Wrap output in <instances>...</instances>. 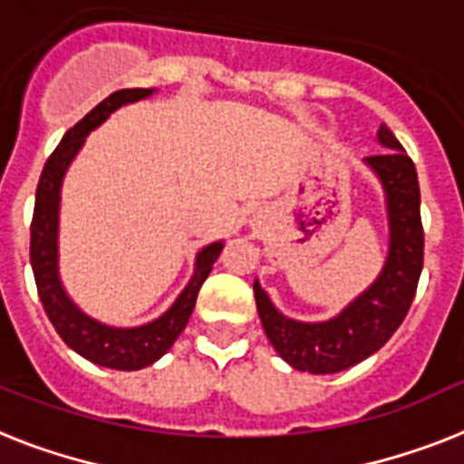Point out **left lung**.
<instances>
[{
    "label": "left lung",
    "mask_w": 464,
    "mask_h": 464,
    "mask_svg": "<svg viewBox=\"0 0 464 464\" xmlns=\"http://www.w3.org/2000/svg\"><path fill=\"white\" fill-rule=\"evenodd\" d=\"M379 140L389 150L367 157V164L386 188L391 252L376 284L336 319L300 324L278 314L255 281V303L266 338L278 355L300 372L336 374L374 355L401 326L417 293L424 265L417 169L389 126H382Z\"/></svg>",
    "instance_id": "1"
}]
</instances>
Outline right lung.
<instances>
[{"label":"right lung","instance_id":"obj_1","mask_svg":"<svg viewBox=\"0 0 464 464\" xmlns=\"http://www.w3.org/2000/svg\"><path fill=\"white\" fill-rule=\"evenodd\" d=\"M152 90L145 88L116 90L107 100H102L92 111L82 116L73 128H69V133L63 135L62 142L44 161L43 176L37 183L33 221H30V265L35 274L37 295L43 300L49 322L54 324L56 334L78 355L100 364V367L121 369V372H133V369L157 362L171 348L173 341L180 336V331L186 329L199 288L209 276L212 265L224 247L221 243L207 245L198 255V266H195L190 284L171 304V310L161 314L157 322L138 326V329H111V326L85 317L81 310H75V304L66 297L62 284H59V276H56V214H59V188H62L63 173L92 128L100 126L121 104L142 100Z\"/></svg>","mask_w":464,"mask_h":464}]
</instances>
